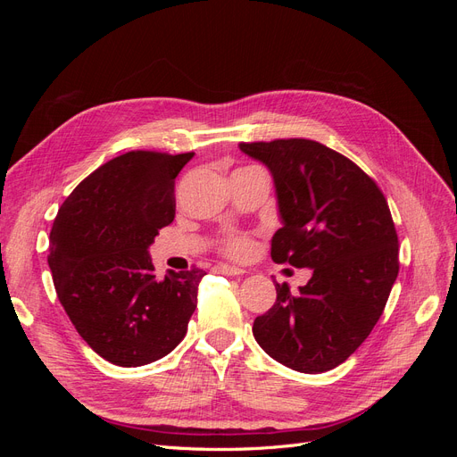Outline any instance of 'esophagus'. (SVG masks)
I'll use <instances>...</instances> for the list:
<instances>
[{
	"label": "esophagus",
	"mask_w": 457,
	"mask_h": 457,
	"mask_svg": "<svg viewBox=\"0 0 457 457\" xmlns=\"http://www.w3.org/2000/svg\"><path fill=\"white\" fill-rule=\"evenodd\" d=\"M213 272H217V274H227V276H240V274H244L245 270H242V269H238V267H230V265H215V267H213Z\"/></svg>",
	"instance_id": "1"
}]
</instances>
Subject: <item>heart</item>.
Masks as SVG:
<instances>
[{
	"label": "heart",
	"instance_id": "obj_1",
	"mask_svg": "<svg viewBox=\"0 0 457 457\" xmlns=\"http://www.w3.org/2000/svg\"><path fill=\"white\" fill-rule=\"evenodd\" d=\"M252 247H253L252 238L242 232H227L225 237L220 238V250H223L228 257L242 259L245 255H250Z\"/></svg>",
	"mask_w": 457,
	"mask_h": 457
}]
</instances>
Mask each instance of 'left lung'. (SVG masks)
<instances>
[{
    "label": "left lung",
    "mask_w": 457,
    "mask_h": 457,
    "mask_svg": "<svg viewBox=\"0 0 457 457\" xmlns=\"http://www.w3.org/2000/svg\"><path fill=\"white\" fill-rule=\"evenodd\" d=\"M274 179L282 228L274 262L312 269L299 294L276 284L253 337L280 364L320 373L361 347L398 276V237L381 188L354 162L311 139L240 143Z\"/></svg>",
    "instance_id": "8db88e82"
}]
</instances>
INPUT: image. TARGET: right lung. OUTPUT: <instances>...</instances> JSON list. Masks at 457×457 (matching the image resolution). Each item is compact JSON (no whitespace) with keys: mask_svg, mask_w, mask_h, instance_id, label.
Wrapping results in <instances>:
<instances>
[{"mask_svg":"<svg viewBox=\"0 0 457 457\" xmlns=\"http://www.w3.org/2000/svg\"><path fill=\"white\" fill-rule=\"evenodd\" d=\"M195 152L131 150L86 177L59 207L47 262L61 305L89 347L123 368L187 336L202 269L160 282L148 245L175 219V177Z\"/></svg>","mask_w":457,"mask_h":457,"instance_id":"add662e5","label":"right lung"}]
</instances>
